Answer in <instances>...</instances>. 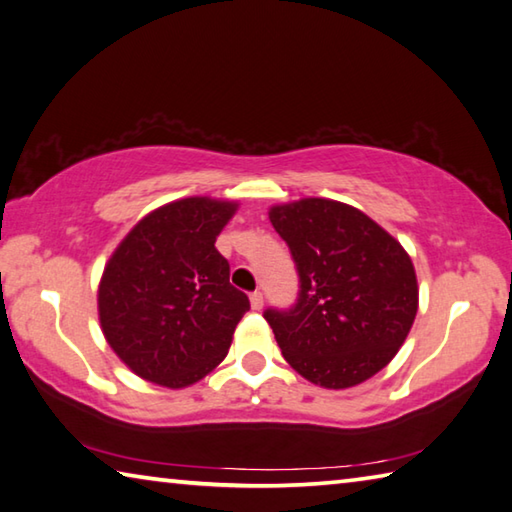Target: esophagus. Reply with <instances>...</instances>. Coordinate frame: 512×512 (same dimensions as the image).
<instances>
[{
  "instance_id": "1",
  "label": "esophagus",
  "mask_w": 512,
  "mask_h": 512,
  "mask_svg": "<svg viewBox=\"0 0 512 512\" xmlns=\"http://www.w3.org/2000/svg\"><path fill=\"white\" fill-rule=\"evenodd\" d=\"M250 306H253L255 311H259L264 306V295H262V291H253L250 293Z\"/></svg>"
}]
</instances>
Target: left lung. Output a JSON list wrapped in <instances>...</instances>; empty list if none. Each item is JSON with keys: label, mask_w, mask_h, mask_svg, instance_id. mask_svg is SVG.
<instances>
[{"label": "left lung", "mask_w": 512, "mask_h": 512, "mask_svg": "<svg viewBox=\"0 0 512 512\" xmlns=\"http://www.w3.org/2000/svg\"><path fill=\"white\" fill-rule=\"evenodd\" d=\"M268 217L300 277L293 306L264 311L288 365L327 389L378 374L416 318L410 255L376 221L338 201L302 199Z\"/></svg>", "instance_id": "obj_1"}]
</instances>
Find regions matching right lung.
Masks as SVG:
<instances>
[{
  "label": "right lung",
  "mask_w": 512,
  "mask_h": 512,
  "mask_svg": "<svg viewBox=\"0 0 512 512\" xmlns=\"http://www.w3.org/2000/svg\"><path fill=\"white\" fill-rule=\"evenodd\" d=\"M235 210V203L206 197L167 203L136 224L102 273V333L150 383L188 387L226 358L250 309L215 248Z\"/></svg>",
  "instance_id": "add662e5"
}]
</instances>
